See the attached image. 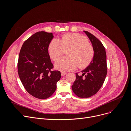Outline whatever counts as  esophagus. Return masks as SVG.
Returning <instances> with one entry per match:
<instances>
[{
  "mask_svg": "<svg viewBox=\"0 0 131 131\" xmlns=\"http://www.w3.org/2000/svg\"><path fill=\"white\" fill-rule=\"evenodd\" d=\"M66 74V73H65V72H61V75H62V76H63L65 75Z\"/></svg>",
  "mask_w": 131,
  "mask_h": 131,
  "instance_id": "34e87169",
  "label": "esophagus"
}]
</instances>
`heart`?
I'll list each match as a JSON object with an SVG mask.
<instances>
[{"label":"heart","mask_w":131,"mask_h":131,"mask_svg":"<svg viewBox=\"0 0 131 131\" xmlns=\"http://www.w3.org/2000/svg\"><path fill=\"white\" fill-rule=\"evenodd\" d=\"M86 37L77 33L65 34L59 40L54 39L48 46L51 59L57 61L67 51V57L59 59L55 63L56 69L61 71L73 70L78 66L84 68L92 62L94 55L93 45Z\"/></svg>","instance_id":"b5f03b06"}]
</instances>
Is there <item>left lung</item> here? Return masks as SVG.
I'll return each mask as SVG.
<instances>
[{
  "label": "left lung",
  "instance_id": "1",
  "mask_svg": "<svg viewBox=\"0 0 131 131\" xmlns=\"http://www.w3.org/2000/svg\"><path fill=\"white\" fill-rule=\"evenodd\" d=\"M90 39L94 50L93 60L88 67L76 73V80L72 86L73 92L78 97L88 98L96 93L102 86L107 75L106 54L101 41L90 32L84 31Z\"/></svg>",
  "mask_w": 131,
  "mask_h": 131
}]
</instances>
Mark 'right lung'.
<instances>
[{
  "mask_svg": "<svg viewBox=\"0 0 131 131\" xmlns=\"http://www.w3.org/2000/svg\"><path fill=\"white\" fill-rule=\"evenodd\" d=\"M53 34L38 31L25 40L21 48L17 68L24 88L32 96L46 99L56 90L61 77L54 68L48 54V46Z\"/></svg>",
  "mask_w": 131,
  "mask_h": 131,
  "instance_id": "1",
  "label": "right lung"
}]
</instances>
